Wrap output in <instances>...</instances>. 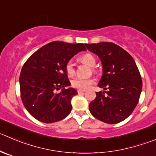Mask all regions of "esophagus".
Masks as SVG:
<instances>
[{
    "instance_id": "esophagus-1",
    "label": "esophagus",
    "mask_w": 156,
    "mask_h": 156,
    "mask_svg": "<svg viewBox=\"0 0 156 156\" xmlns=\"http://www.w3.org/2000/svg\"><path fill=\"white\" fill-rule=\"evenodd\" d=\"M84 93H85V90H77V93H78V94H83Z\"/></svg>"
}]
</instances>
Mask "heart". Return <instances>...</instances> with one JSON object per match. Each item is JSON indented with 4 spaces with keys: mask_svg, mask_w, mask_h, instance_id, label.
<instances>
[{
    "mask_svg": "<svg viewBox=\"0 0 156 156\" xmlns=\"http://www.w3.org/2000/svg\"><path fill=\"white\" fill-rule=\"evenodd\" d=\"M80 60L86 64L89 65L90 66H94L96 64V59L93 57V55L90 53H87L83 54L80 57ZM65 71L66 74L69 76H73L75 73V69H74V64L72 60H68L65 64ZM94 80L92 78H81V77H76L74 80H73L71 82V85L73 87L79 90H86L90 88L93 85Z\"/></svg>",
    "mask_w": 156,
    "mask_h": 156,
    "instance_id": "1",
    "label": "heart"
}]
</instances>
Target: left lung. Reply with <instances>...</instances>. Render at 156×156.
Listing matches in <instances>:
<instances>
[{
  "label": "left lung",
  "instance_id": "left-lung-1",
  "mask_svg": "<svg viewBox=\"0 0 156 156\" xmlns=\"http://www.w3.org/2000/svg\"><path fill=\"white\" fill-rule=\"evenodd\" d=\"M86 47L100 58L103 74L98 86L106 90L96 92V97L89 105L90 112L106 123L123 121L137 106L142 92V77L134 60L113 43L86 44Z\"/></svg>",
  "mask_w": 156,
  "mask_h": 156
}]
</instances>
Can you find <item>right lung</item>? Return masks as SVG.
Instances as JSON below:
<instances>
[{
	"label": "right lung",
	"mask_w": 156,
	"mask_h": 156,
	"mask_svg": "<svg viewBox=\"0 0 156 156\" xmlns=\"http://www.w3.org/2000/svg\"><path fill=\"white\" fill-rule=\"evenodd\" d=\"M86 44L53 41L27 59L20 75V97L27 110L36 119L52 123L71 112V99L77 94L70 85L65 64L74 55L86 50ZM62 88L60 92L58 90Z\"/></svg>",
	"instance_id": "1"
}]
</instances>
